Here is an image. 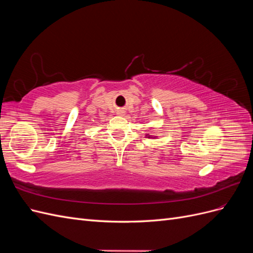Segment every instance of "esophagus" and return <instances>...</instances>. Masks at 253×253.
I'll return each instance as SVG.
<instances>
[{
  "instance_id": "esophagus-1",
  "label": "esophagus",
  "mask_w": 253,
  "mask_h": 253,
  "mask_svg": "<svg viewBox=\"0 0 253 253\" xmlns=\"http://www.w3.org/2000/svg\"><path fill=\"white\" fill-rule=\"evenodd\" d=\"M125 111L124 110H117L116 111V114L118 115V116H124V115H125Z\"/></svg>"
}]
</instances>
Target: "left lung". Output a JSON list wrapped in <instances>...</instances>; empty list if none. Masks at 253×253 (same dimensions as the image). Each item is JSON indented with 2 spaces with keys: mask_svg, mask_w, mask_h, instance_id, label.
Returning a JSON list of instances; mask_svg holds the SVG:
<instances>
[{
  "mask_svg": "<svg viewBox=\"0 0 253 253\" xmlns=\"http://www.w3.org/2000/svg\"><path fill=\"white\" fill-rule=\"evenodd\" d=\"M145 137H148V138H150V137H151V138H155V137H153V136H151V135H147V136H145Z\"/></svg>",
  "mask_w": 253,
  "mask_h": 253,
  "instance_id": "8db88e82",
  "label": "left lung"
}]
</instances>
